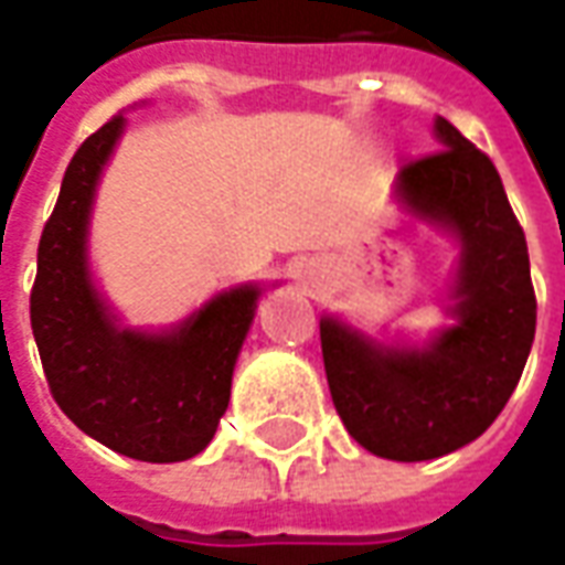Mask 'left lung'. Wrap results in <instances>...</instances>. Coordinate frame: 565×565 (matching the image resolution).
<instances>
[{
  "label": "left lung",
  "instance_id": "8db88e82",
  "mask_svg": "<svg viewBox=\"0 0 565 565\" xmlns=\"http://www.w3.org/2000/svg\"><path fill=\"white\" fill-rule=\"evenodd\" d=\"M434 137L440 152L406 164L394 199L459 244L444 306L452 323L413 342L321 318L339 419L379 459H440L477 440L514 394L535 339L530 250L502 177L447 118H434Z\"/></svg>",
  "mask_w": 565,
  "mask_h": 565
}]
</instances>
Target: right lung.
<instances>
[{"label": "right lung", "mask_w": 565, "mask_h": 565, "mask_svg": "<svg viewBox=\"0 0 565 565\" xmlns=\"http://www.w3.org/2000/svg\"><path fill=\"white\" fill-rule=\"evenodd\" d=\"M128 118L90 134L63 173L39 242L30 321L51 394L97 444L140 461H186L214 440L263 284L211 296L161 330L125 327L94 281L90 214Z\"/></svg>", "instance_id": "right-lung-1"}]
</instances>
